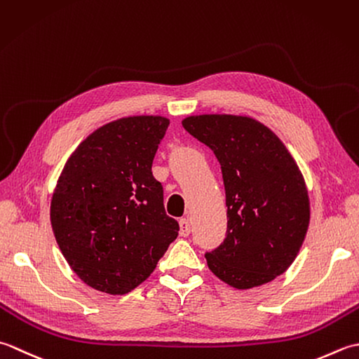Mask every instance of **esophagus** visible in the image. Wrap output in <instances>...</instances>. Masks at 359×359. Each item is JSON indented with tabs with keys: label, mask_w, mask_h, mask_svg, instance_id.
<instances>
[{
	"label": "esophagus",
	"mask_w": 359,
	"mask_h": 359,
	"mask_svg": "<svg viewBox=\"0 0 359 359\" xmlns=\"http://www.w3.org/2000/svg\"><path fill=\"white\" fill-rule=\"evenodd\" d=\"M180 233L181 237H187L190 233V222L187 218H181L180 220Z\"/></svg>",
	"instance_id": "34e87169"
}]
</instances>
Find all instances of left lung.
<instances>
[{"label":"left lung","mask_w":359,"mask_h":359,"mask_svg":"<svg viewBox=\"0 0 359 359\" xmlns=\"http://www.w3.org/2000/svg\"><path fill=\"white\" fill-rule=\"evenodd\" d=\"M222 165L228 206L223 243L208 266L237 290L260 287L294 262L310 223L301 170L271 130L248 116L200 114L182 121Z\"/></svg>","instance_id":"obj_1"}]
</instances>
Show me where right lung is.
I'll return each instance as SVG.
<instances>
[{
  "mask_svg": "<svg viewBox=\"0 0 359 359\" xmlns=\"http://www.w3.org/2000/svg\"><path fill=\"white\" fill-rule=\"evenodd\" d=\"M170 121L130 116L105 123L68 158L50 200V224L80 279L127 294L156 268L178 237L151 164Z\"/></svg>",
  "mask_w": 359,
  "mask_h": 359,
  "instance_id": "obj_1",
  "label": "right lung"
}]
</instances>
